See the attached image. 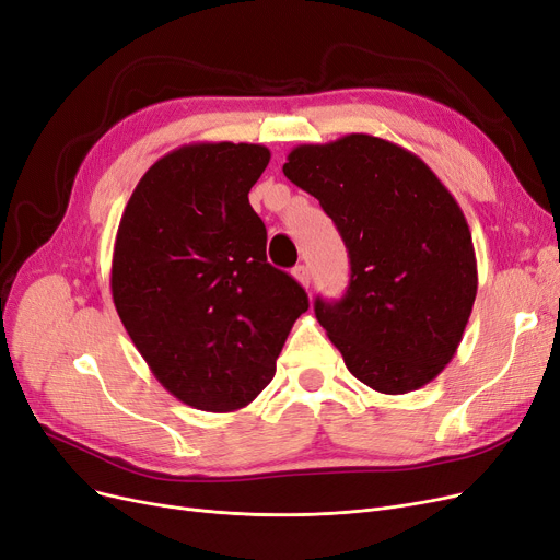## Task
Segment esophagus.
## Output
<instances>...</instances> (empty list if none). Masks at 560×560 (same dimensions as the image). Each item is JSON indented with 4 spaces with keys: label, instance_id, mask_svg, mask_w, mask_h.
<instances>
[{
    "label": "esophagus",
    "instance_id": "1",
    "mask_svg": "<svg viewBox=\"0 0 560 560\" xmlns=\"http://www.w3.org/2000/svg\"><path fill=\"white\" fill-rule=\"evenodd\" d=\"M293 277L300 281V285H304V288H308V283H312V275H308V267L306 265H298L295 269H293Z\"/></svg>",
    "mask_w": 560,
    "mask_h": 560
}]
</instances>
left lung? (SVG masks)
Here are the masks:
<instances>
[{
    "label": "left lung",
    "mask_w": 560,
    "mask_h": 560,
    "mask_svg": "<svg viewBox=\"0 0 560 560\" xmlns=\"http://www.w3.org/2000/svg\"><path fill=\"white\" fill-rule=\"evenodd\" d=\"M283 175L320 200L348 248L346 295L314 312L350 374L383 395L431 383L478 293L459 202L418 154L369 133L298 144Z\"/></svg>",
    "instance_id": "obj_1"
}]
</instances>
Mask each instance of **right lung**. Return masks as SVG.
<instances>
[{
  "instance_id": "1",
  "label": "right lung",
  "mask_w": 560,
  "mask_h": 560,
  "mask_svg": "<svg viewBox=\"0 0 560 560\" xmlns=\"http://www.w3.org/2000/svg\"><path fill=\"white\" fill-rule=\"evenodd\" d=\"M265 144L191 142L140 177L117 228L110 291L154 378L182 404L233 412L275 378L304 288L267 262L248 191Z\"/></svg>"
}]
</instances>
